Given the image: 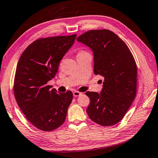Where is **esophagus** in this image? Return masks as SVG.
I'll return each mask as SVG.
<instances>
[{
    "label": "esophagus",
    "instance_id": "1",
    "mask_svg": "<svg viewBox=\"0 0 158 158\" xmlns=\"http://www.w3.org/2000/svg\"><path fill=\"white\" fill-rule=\"evenodd\" d=\"M73 96H75V97H77V96H79L82 95V94L81 92H77V91H75V92H73Z\"/></svg>",
    "mask_w": 158,
    "mask_h": 158
}]
</instances>
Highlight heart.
<instances>
[{"mask_svg": "<svg viewBox=\"0 0 158 158\" xmlns=\"http://www.w3.org/2000/svg\"><path fill=\"white\" fill-rule=\"evenodd\" d=\"M85 52V51H81V52Z\"/></svg>", "mask_w": 158, "mask_h": 158, "instance_id": "1", "label": "heart"}]
</instances>
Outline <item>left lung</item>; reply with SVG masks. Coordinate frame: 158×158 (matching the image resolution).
Listing matches in <instances>:
<instances>
[{"label": "left lung", "instance_id": "8db88e82", "mask_svg": "<svg viewBox=\"0 0 158 158\" xmlns=\"http://www.w3.org/2000/svg\"><path fill=\"white\" fill-rule=\"evenodd\" d=\"M92 49L94 71L104 77L100 94L85 93L90 99L89 117L103 126L115 125L122 119L135 100L137 69L128 46L109 30H92L77 38Z\"/></svg>", "mask_w": 158, "mask_h": 158}]
</instances>
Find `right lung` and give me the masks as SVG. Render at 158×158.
<instances>
[{
    "label": "right lung",
    "mask_w": 158,
    "mask_h": 158,
    "mask_svg": "<svg viewBox=\"0 0 158 158\" xmlns=\"http://www.w3.org/2000/svg\"><path fill=\"white\" fill-rule=\"evenodd\" d=\"M76 37L75 34L39 39L19 58L14 94L27 119L41 131H53L65 121L73 94L58 93L47 83L55 76L60 62Z\"/></svg>",
    "instance_id": "add662e5"
}]
</instances>
